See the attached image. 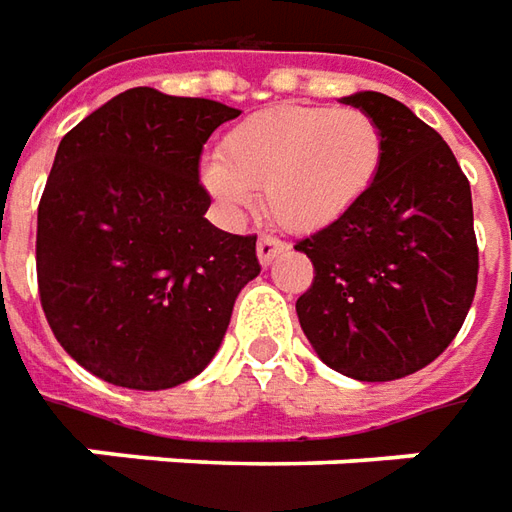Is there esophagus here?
<instances>
[{"instance_id": "34e87169", "label": "esophagus", "mask_w": 512, "mask_h": 512, "mask_svg": "<svg viewBox=\"0 0 512 512\" xmlns=\"http://www.w3.org/2000/svg\"><path fill=\"white\" fill-rule=\"evenodd\" d=\"M285 252H288V244H282L277 238L263 235V238L257 241V260H260V266H271V263L280 255H285Z\"/></svg>"}]
</instances>
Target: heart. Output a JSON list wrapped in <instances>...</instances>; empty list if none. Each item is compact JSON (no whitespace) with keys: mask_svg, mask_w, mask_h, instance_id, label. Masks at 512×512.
I'll return each instance as SVG.
<instances>
[{"mask_svg":"<svg viewBox=\"0 0 512 512\" xmlns=\"http://www.w3.org/2000/svg\"><path fill=\"white\" fill-rule=\"evenodd\" d=\"M385 163V132L357 107L282 105L232 127L221 155L199 166L205 191L241 213L263 188L266 210L291 232L343 219L371 191Z\"/></svg>","mask_w":512,"mask_h":512,"instance_id":"obj_1","label":"heart"}]
</instances>
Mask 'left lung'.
Masks as SVG:
<instances>
[{
	"mask_svg": "<svg viewBox=\"0 0 512 512\" xmlns=\"http://www.w3.org/2000/svg\"><path fill=\"white\" fill-rule=\"evenodd\" d=\"M341 102L380 124L385 163L343 219L296 244L316 268L296 316L338 374L391 382L430 366L466 321L480 268L471 185L410 107L377 91Z\"/></svg>",
	"mask_w": 512,
	"mask_h": 512,
	"instance_id": "8db88e82",
	"label": "left lung"
}]
</instances>
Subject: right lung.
<instances>
[{
    "mask_svg": "<svg viewBox=\"0 0 512 512\" xmlns=\"http://www.w3.org/2000/svg\"><path fill=\"white\" fill-rule=\"evenodd\" d=\"M241 110L130 88L57 146L38 205V291L60 346L99 380L163 391L216 357L260 274L255 235L205 219L207 138Z\"/></svg>",
    "mask_w": 512,
    "mask_h": 512,
    "instance_id": "obj_1",
    "label": "right lung"
}]
</instances>
